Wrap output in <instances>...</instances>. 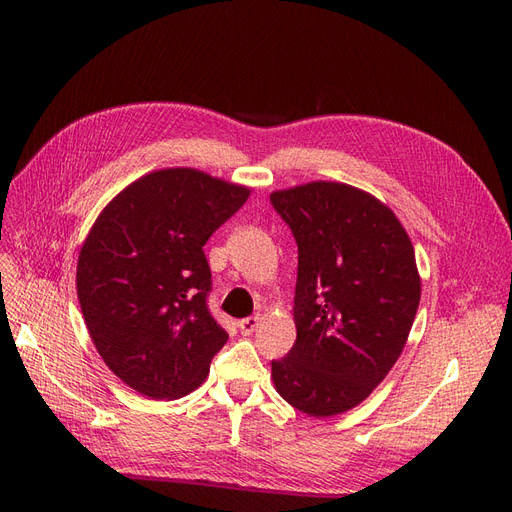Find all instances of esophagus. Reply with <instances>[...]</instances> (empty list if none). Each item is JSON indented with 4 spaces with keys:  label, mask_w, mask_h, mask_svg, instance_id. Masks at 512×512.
Returning a JSON list of instances; mask_svg holds the SVG:
<instances>
[{
    "label": "esophagus",
    "mask_w": 512,
    "mask_h": 512,
    "mask_svg": "<svg viewBox=\"0 0 512 512\" xmlns=\"http://www.w3.org/2000/svg\"><path fill=\"white\" fill-rule=\"evenodd\" d=\"M258 322H260V318L258 316H250V318H243V320H239V331H241V335H252L254 331H256V327H258Z\"/></svg>",
    "instance_id": "obj_1"
}]
</instances>
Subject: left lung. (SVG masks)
I'll list each match as a JSON object with an SVG mask.
<instances>
[{"label":"left lung","instance_id":"8db88e82","mask_svg":"<svg viewBox=\"0 0 512 512\" xmlns=\"http://www.w3.org/2000/svg\"><path fill=\"white\" fill-rule=\"evenodd\" d=\"M299 247L297 342L271 361L277 393L309 416L359 406L406 346L421 301L414 247L395 213L346 183L271 194Z\"/></svg>","mask_w":512,"mask_h":512}]
</instances>
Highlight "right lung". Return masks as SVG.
I'll return each instance as SVG.
<instances>
[{"instance_id": "right-lung-1", "label": "right lung", "mask_w": 512, "mask_h": 512, "mask_svg": "<svg viewBox=\"0 0 512 512\" xmlns=\"http://www.w3.org/2000/svg\"><path fill=\"white\" fill-rule=\"evenodd\" d=\"M250 196L196 168H164L121 190L81 247L76 292L96 350L151 399L205 382L228 333L209 312L203 245Z\"/></svg>"}]
</instances>
